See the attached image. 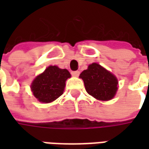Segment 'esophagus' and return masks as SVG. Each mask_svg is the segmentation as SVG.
<instances>
[{"label":"esophagus","mask_w":149,"mask_h":149,"mask_svg":"<svg viewBox=\"0 0 149 149\" xmlns=\"http://www.w3.org/2000/svg\"><path fill=\"white\" fill-rule=\"evenodd\" d=\"M71 74L72 77H78L80 75V72L79 71H72L71 72Z\"/></svg>","instance_id":"34e87169"}]
</instances>
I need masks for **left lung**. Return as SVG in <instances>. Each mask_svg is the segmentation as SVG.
<instances>
[{
	"label": "left lung",
	"instance_id": "left-lung-1",
	"mask_svg": "<svg viewBox=\"0 0 149 149\" xmlns=\"http://www.w3.org/2000/svg\"><path fill=\"white\" fill-rule=\"evenodd\" d=\"M87 93L100 100H109L117 91V79L97 63H93L80 75Z\"/></svg>",
	"mask_w": 149,
	"mask_h": 149
}]
</instances>
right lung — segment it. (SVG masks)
<instances>
[{"label": "right lung", "mask_w": 149, "mask_h": 149, "mask_svg": "<svg viewBox=\"0 0 149 149\" xmlns=\"http://www.w3.org/2000/svg\"><path fill=\"white\" fill-rule=\"evenodd\" d=\"M71 77L67 69L49 66L33 81L31 89L34 97L42 103H49L61 96L66 80Z\"/></svg>", "instance_id": "right-lung-1"}]
</instances>
